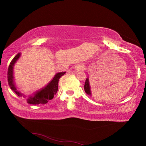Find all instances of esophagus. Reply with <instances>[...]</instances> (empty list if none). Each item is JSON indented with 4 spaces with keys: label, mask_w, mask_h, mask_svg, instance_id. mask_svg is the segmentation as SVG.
Returning a JSON list of instances; mask_svg holds the SVG:
<instances>
[{
    "label": "esophagus",
    "mask_w": 146,
    "mask_h": 146,
    "mask_svg": "<svg viewBox=\"0 0 146 146\" xmlns=\"http://www.w3.org/2000/svg\"><path fill=\"white\" fill-rule=\"evenodd\" d=\"M75 69L77 71H80V70H85L86 69L85 65L83 64H78L75 66Z\"/></svg>",
    "instance_id": "esophagus-1"
}]
</instances>
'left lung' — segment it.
Instances as JSON below:
<instances>
[{
	"instance_id": "8db88e82",
	"label": "left lung",
	"mask_w": 146,
	"mask_h": 146,
	"mask_svg": "<svg viewBox=\"0 0 146 146\" xmlns=\"http://www.w3.org/2000/svg\"><path fill=\"white\" fill-rule=\"evenodd\" d=\"M84 89H85V91L86 93V94L91 95V92H90V85H89V80L88 78H87L86 79V81H85V85H84Z\"/></svg>"
}]
</instances>
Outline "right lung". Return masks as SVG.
I'll use <instances>...</instances> for the list:
<instances>
[{
    "label": "right lung",
    "mask_w": 146,
    "mask_h": 146,
    "mask_svg": "<svg viewBox=\"0 0 146 146\" xmlns=\"http://www.w3.org/2000/svg\"><path fill=\"white\" fill-rule=\"evenodd\" d=\"M21 53H18L13 58L9 64L7 71V78L8 83L10 86V88L19 97H21L22 94L19 92L16 87L15 86L14 83V77H13V67L15 62L20 57ZM66 72L58 73L54 76L52 81L48 83V85L45 86L44 88H42L41 90L36 92V94L34 96L29 97L27 100V102L29 104L33 105H38V104H46L48 103L49 100L53 98L54 95H56L58 89V82L59 79L61 77L64 75Z\"/></svg>",
    "instance_id": "right-lung-1"
}]
</instances>
